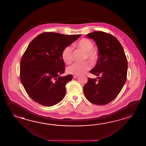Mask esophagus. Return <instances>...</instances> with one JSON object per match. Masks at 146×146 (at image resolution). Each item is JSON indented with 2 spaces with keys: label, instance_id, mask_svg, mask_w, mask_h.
<instances>
[{
  "label": "esophagus",
  "instance_id": "34e87169",
  "mask_svg": "<svg viewBox=\"0 0 146 146\" xmlns=\"http://www.w3.org/2000/svg\"><path fill=\"white\" fill-rule=\"evenodd\" d=\"M79 77V76L78 75H74V76H73V78H74V79H77Z\"/></svg>",
  "mask_w": 146,
  "mask_h": 146
}]
</instances>
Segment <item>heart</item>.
<instances>
[{
	"label": "heart",
	"mask_w": 146,
	"mask_h": 146,
	"mask_svg": "<svg viewBox=\"0 0 146 146\" xmlns=\"http://www.w3.org/2000/svg\"><path fill=\"white\" fill-rule=\"evenodd\" d=\"M76 46L86 52V58L91 63L95 64L99 58V52L98 48L94 47L93 41L87 38H83L76 44ZM62 59L67 64H70L72 61V48L70 46L65 47L62 50ZM90 68L89 62L74 63L67 68V72L73 74H80Z\"/></svg>",
	"instance_id": "obj_1"
}]
</instances>
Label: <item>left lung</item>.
I'll list each match as a JSON object with an SVG mask.
<instances>
[{"instance_id":"1","label":"left lung","mask_w":146,"mask_h":146,"mask_svg":"<svg viewBox=\"0 0 146 146\" xmlns=\"http://www.w3.org/2000/svg\"><path fill=\"white\" fill-rule=\"evenodd\" d=\"M87 36L96 42L99 58L90 71L98 76V80L88 78L84 86V94L92 103L106 105L115 99L126 81L127 58L121 44L111 34L94 31Z\"/></svg>"}]
</instances>
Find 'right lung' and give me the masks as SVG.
I'll use <instances>...</instances> for the list:
<instances>
[{"label":"right lung","mask_w":146,"mask_h":146,"mask_svg":"<svg viewBox=\"0 0 146 146\" xmlns=\"http://www.w3.org/2000/svg\"><path fill=\"white\" fill-rule=\"evenodd\" d=\"M80 36L44 32L29 44L20 62V77L25 91L35 102L51 106L64 99L66 84L72 80V75L59 76L65 68L62 54Z\"/></svg>","instance_id":"obj_1"}]
</instances>
